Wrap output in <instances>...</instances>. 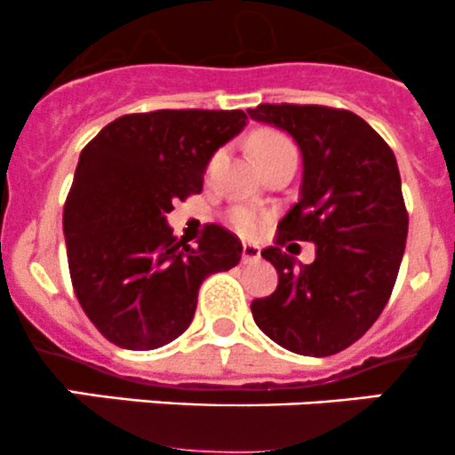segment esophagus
Returning a JSON list of instances; mask_svg holds the SVG:
<instances>
[{"instance_id": "esophagus-1", "label": "esophagus", "mask_w": 455, "mask_h": 455, "mask_svg": "<svg viewBox=\"0 0 455 455\" xmlns=\"http://www.w3.org/2000/svg\"><path fill=\"white\" fill-rule=\"evenodd\" d=\"M259 257H261L259 246H255V244L242 246V261H244V264H253V261L259 259Z\"/></svg>"}]
</instances>
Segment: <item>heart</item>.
<instances>
[{"label":"heart","instance_id":"1","mask_svg":"<svg viewBox=\"0 0 455 455\" xmlns=\"http://www.w3.org/2000/svg\"><path fill=\"white\" fill-rule=\"evenodd\" d=\"M286 147H292L291 142L286 140V136H282L279 132L273 130H259L255 132L253 139H251V154H253L255 163H259L266 156L275 154V151L286 149ZM231 224L237 233H242V235H255L261 227V218L249 209H235L231 213Z\"/></svg>","mask_w":455,"mask_h":455}]
</instances>
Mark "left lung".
<instances>
[{"mask_svg":"<svg viewBox=\"0 0 455 455\" xmlns=\"http://www.w3.org/2000/svg\"><path fill=\"white\" fill-rule=\"evenodd\" d=\"M249 116L291 134L304 160L299 202L261 251L277 291L251 304L253 319L295 355H337L379 319L401 268L410 220L396 156L347 109L261 103ZM288 239L313 241L314 264L283 254Z\"/></svg>","mask_w":455,"mask_h":455,"instance_id":"obj_1","label":"left lung"}]
</instances>
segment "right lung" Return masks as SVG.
Masks as SVG:
<instances>
[{
    "label": "right lung",
    "instance_id": "1",
    "mask_svg": "<svg viewBox=\"0 0 455 455\" xmlns=\"http://www.w3.org/2000/svg\"><path fill=\"white\" fill-rule=\"evenodd\" d=\"M242 109H158L105 125L81 151L63 206L72 286L99 332L156 350L189 328L200 283L237 266L242 242L209 224L173 235V200L200 194L211 156L244 130Z\"/></svg>",
    "mask_w": 455,
    "mask_h": 455
}]
</instances>
